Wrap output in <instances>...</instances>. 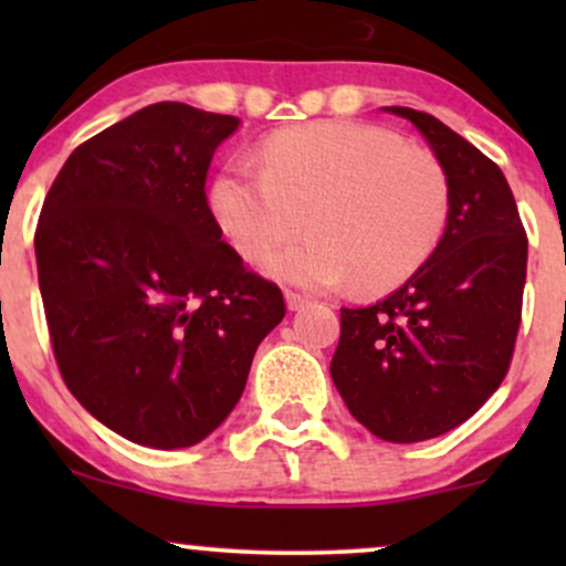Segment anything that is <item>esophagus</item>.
Listing matches in <instances>:
<instances>
[{
  "instance_id": "esophagus-1",
  "label": "esophagus",
  "mask_w": 566,
  "mask_h": 566,
  "mask_svg": "<svg viewBox=\"0 0 566 566\" xmlns=\"http://www.w3.org/2000/svg\"><path fill=\"white\" fill-rule=\"evenodd\" d=\"M284 301H287L290 311H301V308H305V305H308V297L301 295V292H292V290L284 292Z\"/></svg>"
}]
</instances>
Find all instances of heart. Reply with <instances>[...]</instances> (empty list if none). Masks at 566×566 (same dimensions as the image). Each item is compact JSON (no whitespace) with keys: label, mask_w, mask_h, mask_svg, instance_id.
Here are the masks:
<instances>
[{"label":"heart","mask_w":566,"mask_h":566,"mask_svg":"<svg viewBox=\"0 0 566 566\" xmlns=\"http://www.w3.org/2000/svg\"><path fill=\"white\" fill-rule=\"evenodd\" d=\"M263 170L231 161L210 205L239 255L261 263L305 229L314 237L276 255L287 282L327 290L350 282L388 292L433 255L450 218V180L423 148L391 129L329 119L279 129L261 146Z\"/></svg>","instance_id":"b5f03b06"}]
</instances>
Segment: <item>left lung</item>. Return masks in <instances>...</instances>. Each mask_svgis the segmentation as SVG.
Listing matches in <instances>:
<instances>
[{
	"label": "left lung",
	"instance_id": "1",
	"mask_svg": "<svg viewBox=\"0 0 566 566\" xmlns=\"http://www.w3.org/2000/svg\"><path fill=\"white\" fill-rule=\"evenodd\" d=\"M420 129L450 180L433 255L386 301L340 308L329 375L378 439L412 444L465 423L497 391L522 324L527 233L509 180L426 112L388 106Z\"/></svg>",
	"mask_w": 566,
	"mask_h": 566
}]
</instances>
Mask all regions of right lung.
<instances>
[{
	"label": "right lung",
	"mask_w": 566,
	"mask_h": 566,
	"mask_svg": "<svg viewBox=\"0 0 566 566\" xmlns=\"http://www.w3.org/2000/svg\"><path fill=\"white\" fill-rule=\"evenodd\" d=\"M239 119L154 103L74 148L44 197L36 271L69 391L135 444H199L229 418L282 290L220 242L207 170Z\"/></svg>",
	"instance_id": "right-lung-1"
}]
</instances>
